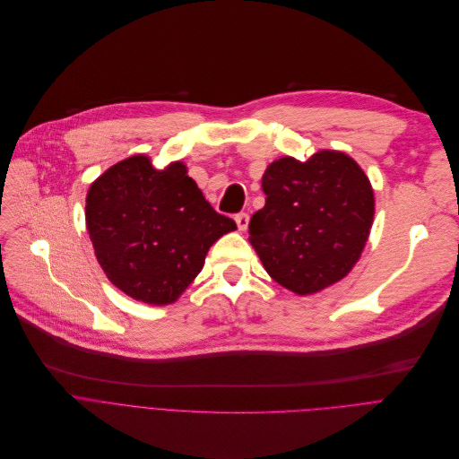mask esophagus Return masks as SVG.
I'll list each match as a JSON object with an SVG mask.
<instances>
[{
  "mask_svg": "<svg viewBox=\"0 0 459 459\" xmlns=\"http://www.w3.org/2000/svg\"><path fill=\"white\" fill-rule=\"evenodd\" d=\"M235 222H237V228L238 231H247L248 230V224H250V217L247 212H238L235 217Z\"/></svg>",
  "mask_w": 459,
  "mask_h": 459,
  "instance_id": "34e87169",
  "label": "esophagus"
}]
</instances>
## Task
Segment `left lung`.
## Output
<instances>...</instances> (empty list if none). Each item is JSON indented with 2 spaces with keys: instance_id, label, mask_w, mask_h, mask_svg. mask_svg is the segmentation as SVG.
I'll list each match as a JSON object with an SVG mask.
<instances>
[{
  "instance_id": "8db88e82",
  "label": "left lung",
  "mask_w": 459,
  "mask_h": 459,
  "mask_svg": "<svg viewBox=\"0 0 459 459\" xmlns=\"http://www.w3.org/2000/svg\"><path fill=\"white\" fill-rule=\"evenodd\" d=\"M261 186L264 207L250 221L248 240L268 276L307 296L352 271L374 222L372 185L352 157L285 155L266 167Z\"/></svg>"
}]
</instances>
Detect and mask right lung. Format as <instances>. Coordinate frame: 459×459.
<instances>
[{
	"mask_svg": "<svg viewBox=\"0 0 459 459\" xmlns=\"http://www.w3.org/2000/svg\"><path fill=\"white\" fill-rule=\"evenodd\" d=\"M85 221L105 276L150 306L174 304L200 274L209 248L237 230L204 198L185 163L155 169L144 153L91 183Z\"/></svg>",
	"mask_w": 459,
	"mask_h": 459,
	"instance_id": "1",
	"label": "right lung"
}]
</instances>
